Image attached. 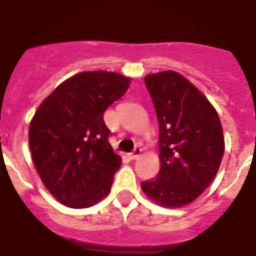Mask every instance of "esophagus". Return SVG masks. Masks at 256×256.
<instances>
[{"mask_svg":"<svg viewBox=\"0 0 256 256\" xmlns=\"http://www.w3.org/2000/svg\"><path fill=\"white\" fill-rule=\"evenodd\" d=\"M141 154H142V148H136L134 150L132 151V154H130V159H133V160L138 159V158H140V155H141Z\"/></svg>","mask_w":256,"mask_h":256,"instance_id":"34e87169","label":"esophagus"}]
</instances>
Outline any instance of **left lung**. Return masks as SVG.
Returning <instances> with one entry per match:
<instances>
[{"label":"left lung","mask_w":256,"mask_h":256,"mask_svg":"<svg viewBox=\"0 0 256 256\" xmlns=\"http://www.w3.org/2000/svg\"><path fill=\"white\" fill-rule=\"evenodd\" d=\"M159 122L158 177L141 183L164 208L191 204L216 178L224 154L220 119L204 94L177 72L144 76Z\"/></svg>","instance_id":"8db88e82"}]
</instances>
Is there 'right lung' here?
I'll return each mask as SVG.
<instances>
[{
    "label": "right lung",
    "instance_id": "1",
    "mask_svg": "<svg viewBox=\"0 0 256 256\" xmlns=\"http://www.w3.org/2000/svg\"><path fill=\"white\" fill-rule=\"evenodd\" d=\"M114 72H82L58 84L29 126L36 170L58 202L94 206L108 195L122 158L108 144L104 112L130 88Z\"/></svg>",
    "mask_w": 256,
    "mask_h": 256
}]
</instances>
